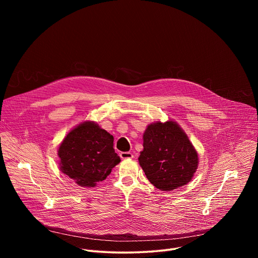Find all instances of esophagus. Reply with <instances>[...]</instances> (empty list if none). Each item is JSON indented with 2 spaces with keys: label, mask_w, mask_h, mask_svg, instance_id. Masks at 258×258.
Listing matches in <instances>:
<instances>
[{
  "label": "esophagus",
  "mask_w": 258,
  "mask_h": 258,
  "mask_svg": "<svg viewBox=\"0 0 258 258\" xmlns=\"http://www.w3.org/2000/svg\"><path fill=\"white\" fill-rule=\"evenodd\" d=\"M119 156H120L122 159H131V158L134 157L133 153H131V152H121V153L119 154Z\"/></svg>",
  "instance_id": "34e87169"
}]
</instances>
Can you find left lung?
Listing matches in <instances>:
<instances>
[{
    "label": "left lung",
    "instance_id": "8db88e82",
    "mask_svg": "<svg viewBox=\"0 0 258 258\" xmlns=\"http://www.w3.org/2000/svg\"><path fill=\"white\" fill-rule=\"evenodd\" d=\"M143 140L139 163L152 185L172 191L192 179L198 167V154L176 122L157 121L148 125Z\"/></svg>",
    "mask_w": 258,
    "mask_h": 258
}]
</instances>
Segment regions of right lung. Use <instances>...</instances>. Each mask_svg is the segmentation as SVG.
Returning a JSON list of instances; mask_svg holds the SVG:
<instances>
[{"label": "right lung", "instance_id": "1", "mask_svg": "<svg viewBox=\"0 0 258 258\" xmlns=\"http://www.w3.org/2000/svg\"><path fill=\"white\" fill-rule=\"evenodd\" d=\"M113 141V136L93 121L78 125L59 147L61 171L81 187H95L120 162Z\"/></svg>", "mask_w": 258, "mask_h": 258}]
</instances>
